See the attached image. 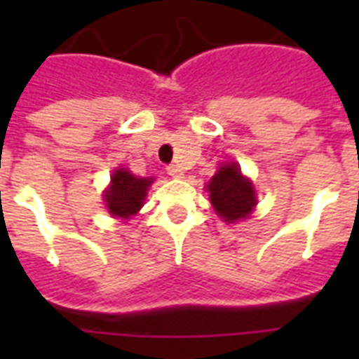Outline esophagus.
<instances>
[{
    "instance_id": "esophagus-1",
    "label": "esophagus",
    "mask_w": 359,
    "mask_h": 359,
    "mask_svg": "<svg viewBox=\"0 0 359 359\" xmlns=\"http://www.w3.org/2000/svg\"><path fill=\"white\" fill-rule=\"evenodd\" d=\"M168 173L171 175V177H175V179H180V177H182V169L179 168V165H169L168 168Z\"/></svg>"
}]
</instances>
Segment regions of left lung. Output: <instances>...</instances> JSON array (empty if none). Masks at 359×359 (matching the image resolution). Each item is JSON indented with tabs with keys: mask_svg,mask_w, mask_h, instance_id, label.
Returning a JSON list of instances; mask_svg holds the SVG:
<instances>
[{
	"mask_svg": "<svg viewBox=\"0 0 359 359\" xmlns=\"http://www.w3.org/2000/svg\"><path fill=\"white\" fill-rule=\"evenodd\" d=\"M210 203L219 218L227 224L245 219L257 205L255 188L240 173L238 163H224L207 184Z\"/></svg>",
	"mask_w": 359,
	"mask_h": 359,
	"instance_id": "left-lung-1",
	"label": "left lung"
}]
</instances>
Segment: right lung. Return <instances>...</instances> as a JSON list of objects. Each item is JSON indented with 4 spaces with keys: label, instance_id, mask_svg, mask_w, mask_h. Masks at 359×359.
Here are the masks:
<instances>
[{
    "label": "right lung",
    "instance_id": "right-lung-1",
    "mask_svg": "<svg viewBox=\"0 0 359 359\" xmlns=\"http://www.w3.org/2000/svg\"><path fill=\"white\" fill-rule=\"evenodd\" d=\"M154 179L147 177H135L126 169L119 168L111 175L109 188L104 191V203L111 216L115 218L128 219L135 216L143 207L149 186Z\"/></svg>",
    "mask_w": 359,
    "mask_h": 359
}]
</instances>
